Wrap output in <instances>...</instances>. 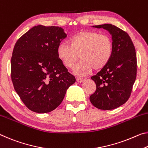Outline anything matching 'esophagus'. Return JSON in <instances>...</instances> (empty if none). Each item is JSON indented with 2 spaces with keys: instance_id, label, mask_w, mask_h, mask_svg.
I'll list each match as a JSON object with an SVG mask.
<instances>
[{
  "instance_id": "34e87169",
  "label": "esophagus",
  "mask_w": 148,
  "mask_h": 148,
  "mask_svg": "<svg viewBox=\"0 0 148 148\" xmlns=\"http://www.w3.org/2000/svg\"><path fill=\"white\" fill-rule=\"evenodd\" d=\"M84 78H76V81L78 82H79V83L82 82H84Z\"/></svg>"
}]
</instances>
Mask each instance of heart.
I'll use <instances>...</instances> for the list:
<instances>
[{
	"label": "heart",
	"instance_id": "heart-1",
	"mask_svg": "<svg viewBox=\"0 0 148 148\" xmlns=\"http://www.w3.org/2000/svg\"><path fill=\"white\" fill-rule=\"evenodd\" d=\"M112 42L107 35L94 31H81L70 39V45L58 44L57 55L66 67L72 69L79 58L82 60L74 68L77 76H85L92 70L104 68L111 59Z\"/></svg>",
	"mask_w": 148,
	"mask_h": 148
}]
</instances>
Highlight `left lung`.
<instances>
[{"mask_svg":"<svg viewBox=\"0 0 148 148\" xmlns=\"http://www.w3.org/2000/svg\"><path fill=\"white\" fill-rule=\"evenodd\" d=\"M93 27L110 33L112 54L108 64L91 77L96 90L90 100L97 109L112 110L125 103L130 97L136 78V53L130 36L120 28L109 23Z\"/></svg>","mask_w":148,"mask_h":148,"instance_id":"obj_1","label":"left lung"}]
</instances>
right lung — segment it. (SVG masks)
Returning a JSON list of instances; mask_svg holds the SVG:
<instances>
[{"instance_id": "obj_1", "label": "right lung", "mask_w": 148, "mask_h": 148, "mask_svg": "<svg viewBox=\"0 0 148 148\" xmlns=\"http://www.w3.org/2000/svg\"><path fill=\"white\" fill-rule=\"evenodd\" d=\"M66 37L62 27L38 25L15 44L11 58L12 81L21 100L32 111H53L76 82L57 55V46Z\"/></svg>"}]
</instances>
